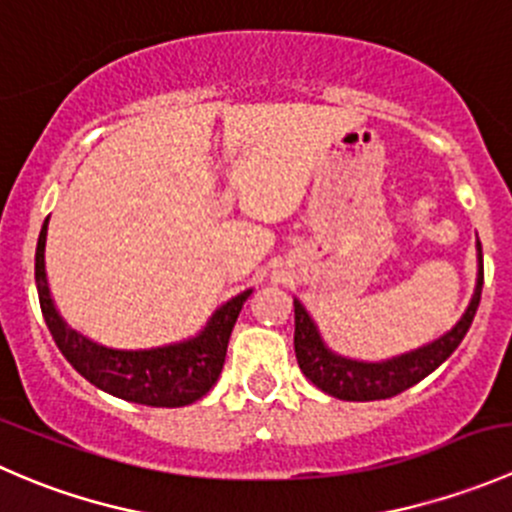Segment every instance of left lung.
Wrapping results in <instances>:
<instances>
[{
  "label": "left lung",
  "mask_w": 512,
  "mask_h": 512,
  "mask_svg": "<svg viewBox=\"0 0 512 512\" xmlns=\"http://www.w3.org/2000/svg\"><path fill=\"white\" fill-rule=\"evenodd\" d=\"M478 250V275L476 289L468 302L466 312L458 319L456 327L448 329L433 342L423 347L391 356L384 361H361L352 356H342L324 344L317 324L309 317L304 304L294 297V354L302 374L312 381L324 394L342 401H379L391 399L401 391L411 389L421 379H426L431 371H436L443 361L448 359L463 342L466 332L471 329L473 317L480 304V289H483V250L480 240L476 242Z\"/></svg>",
  "instance_id": "obj_1"
}]
</instances>
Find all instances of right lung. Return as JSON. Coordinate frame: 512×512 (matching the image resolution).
Segmentation results:
<instances>
[{
    "label": "right lung",
    "mask_w": 512,
    "mask_h": 512,
    "mask_svg": "<svg viewBox=\"0 0 512 512\" xmlns=\"http://www.w3.org/2000/svg\"><path fill=\"white\" fill-rule=\"evenodd\" d=\"M46 230H49V218L41 225L39 242H36V292H39L46 327L66 361L101 391L123 401H133V404L178 409V406L203 399L223 371L232 327L252 289L227 299L195 337L183 339V342L153 349L103 347L71 329L51 299L44 262Z\"/></svg>",
    "instance_id": "add662e5"
}]
</instances>
